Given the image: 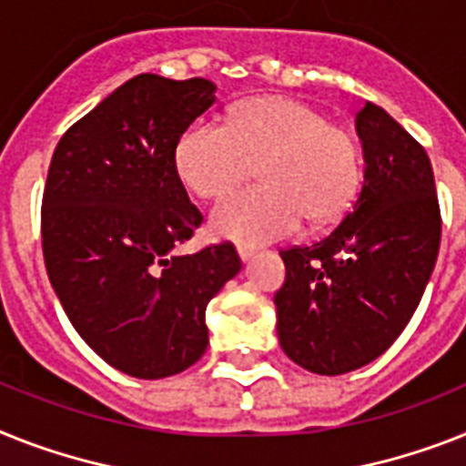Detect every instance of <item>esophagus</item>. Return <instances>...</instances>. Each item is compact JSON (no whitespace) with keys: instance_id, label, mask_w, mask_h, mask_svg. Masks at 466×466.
<instances>
[{"instance_id":"1","label":"esophagus","mask_w":466,"mask_h":466,"mask_svg":"<svg viewBox=\"0 0 466 466\" xmlns=\"http://www.w3.org/2000/svg\"><path fill=\"white\" fill-rule=\"evenodd\" d=\"M257 248H252V245H238V255H240L242 261H248L249 257H255Z\"/></svg>"}]
</instances>
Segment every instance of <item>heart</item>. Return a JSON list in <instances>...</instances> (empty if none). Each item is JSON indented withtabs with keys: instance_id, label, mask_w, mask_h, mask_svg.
<instances>
[{
	"instance_id": "b5f03b06",
	"label": "heart",
	"mask_w": 466,
	"mask_h": 466,
	"mask_svg": "<svg viewBox=\"0 0 466 466\" xmlns=\"http://www.w3.org/2000/svg\"><path fill=\"white\" fill-rule=\"evenodd\" d=\"M183 186L202 199L236 190L252 173L264 183L214 209V236L261 245L293 236L305 217L333 221L352 205L362 178L360 145L326 114L290 97L242 104L230 123L192 121L173 155Z\"/></svg>"
}]
</instances>
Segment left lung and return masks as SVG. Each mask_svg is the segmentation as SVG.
<instances>
[{
  "label": "left lung",
  "mask_w": 466,
  "mask_h": 466,
  "mask_svg": "<svg viewBox=\"0 0 466 466\" xmlns=\"http://www.w3.org/2000/svg\"><path fill=\"white\" fill-rule=\"evenodd\" d=\"M364 183L324 240L280 249L276 293L280 348L321 376L374 362L410 324L436 267L441 207L426 149L390 114L357 111Z\"/></svg>",
  "instance_id": "left-lung-1"
}]
</instances>
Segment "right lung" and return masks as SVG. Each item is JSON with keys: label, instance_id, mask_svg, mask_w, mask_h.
Segmentation results:
<instances>
[{"label": "right lung", "instance_id": "1", "mask_svg": "<svg viewBox=\"0 0 466 466\" xmlns=\"http://www.w3.org/2000/svg\"><path fill=\"white\" fill-rule=\"evenodd\" d=\"M205 78L140 73L64 133L42 195V252L73 329L136 379L180 374L205 355V311L240 271L230 242L173 255L202 214L173 155L214 104Z\"/></svg>", "mask_w": 466, "mask_h": 466}]
</instances>
